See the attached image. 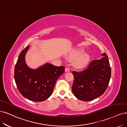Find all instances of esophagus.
Instances as JSON below:
<instances>
[{
  "instance_id": "esophagus-1",
  "label": "esophagus",
  "mask_w": 127,
  "mask_h": 127,
  "mask_svg": "<svg viewBox=\"0 0 127 127\" xmlns=\"http://www.w3.org/2000/svg\"><path fill=\"white\" fill-rule=\"evenodd\" d=\"M65 71L66 72H69L70 71V69L68 67H65Z\"/></svg>"
}]
</instances>
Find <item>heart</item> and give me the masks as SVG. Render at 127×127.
Returning a JSON list of instances; mask_svg holds the SVG:
<instances>
[{
	"label": "heart",
	"instance_id": "b5f03b06",
	"mask_svg": "<svg viewBox=\"0 0 127 127\" xmlns=\"http://www.w3.org/2000/svg\"><path fill=\"white\" fill-rule=\"evenodd\" d=\"M83 53V51L77 50L69 55V59L76 60L74 62V65L77 68H82L87 64L90 60V55L88 53Z\"/></svg>",
	"mask_w": 127,
	"mask_h": 127
}]
</instances>
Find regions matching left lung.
I'll return each mask as SVG.
<instances>
[{
  "instance_id": "obj_1",
  "label": "left lung",
  "mask_w": 127,
  "mask_h": 127,
  "mask_svg": "<svg viewBox=\"0 0 127 127\" xmlns=\"http://www.w3.org/2000/svg\"><path fill=\"white\" fill-rule=\"evenodd\" d=\"M92 61L86 69L73 71V94L83 101H90L102 95L108 86L111 77V67L108 56Z\"/></svg>"
}]
</instances>
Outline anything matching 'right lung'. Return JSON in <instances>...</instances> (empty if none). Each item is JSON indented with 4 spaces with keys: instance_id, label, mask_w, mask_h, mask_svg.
<instances>
[{
    "instance_id": "1",
    "label": "right lung",
    "mask_w": 127,
    "mask_h": 127,
    "mask_svg": "<svg viewBox=\"0 0 127 127\" xmlns=\"http://www.w3.org/2000/svg\"><path fill=\"white\" fill-rule=\"evenodd\" d=\"M29 45L19 56L15 67L14 77L19 91L27 99L43 101L50 97L59 77L64 72L63 66L46 63L36 69H31L25 62V55Z\"/></svg>"
}]
</instances>
